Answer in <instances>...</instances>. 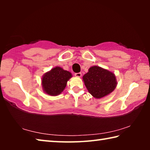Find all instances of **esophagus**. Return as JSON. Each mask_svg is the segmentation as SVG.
<instances>
[{
	"instance_id": "esophagus-1",
	"label": "esophagus",
	"mask_w": 150,
	"mask_h": 150,
	"mask_svg": "<svg viewBox=\"0 0 150 150\" xmlns=\"http://www.w3.org/2000/svg\"><path fill=\"white\" fill-rule=\"evenodd\" d=\"M75 76L77 77H81V76H82V74H81V73H75Z\"/></svg>"
}]
</instances>
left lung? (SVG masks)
<instances>
[{
  "label": "left lung",
  "instance_id": "left-lung-1",
  "mask_svg": "<svg viewBox=\"0 0 150 150\" xmlns=\"http://www.w3.org/2000/svg\"><path fill=\"white\" fill-rule=\"evenodd\" d=\"M83 80L88 92L96 98L107 96L117 85L116 76L112 72L96 65L88 69Z\"/></svg>",
  "mask_w": 150,
  "mask_h": 150
}]
</instances>
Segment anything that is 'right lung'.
<instances>
[{"label":"right lung","instance_id":"right-lung-1","mask_svg":"<svg viewBox=\"0 0 150 150\" xmlns=\"http://www.w3.org/2000/svg\"><path fill=\"white\" fill-rule=\"evenodd\" d=\"M72 74L60 67H55L46 72L42 79L43 91L50 96L60 95L65 89Z\"/></svg>","mask_w":150,"mask_h":150}]
</instances>
